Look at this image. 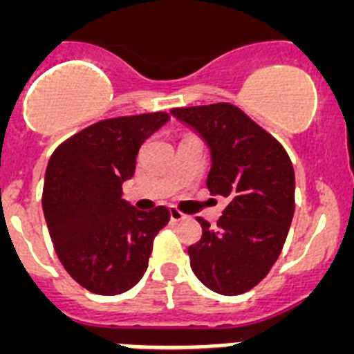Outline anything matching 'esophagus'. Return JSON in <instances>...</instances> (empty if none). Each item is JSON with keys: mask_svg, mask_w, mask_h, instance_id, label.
Masks as SVG:
<instances>
[{"mask_svg": "<svg viewBox=\"0 0 354 354\" xmlns=\"http://www.w3.org/2000/svg\"><path fill=\"white\" fill-rule=\"evenodd\" d=\"M170 220L171 221H184L186 220V216H184L180 211H177V209L171 207L170 209Z\"/></svg>", "mask_w": 354, "mask_h": 354, "instance_id": "esophagus-1", "label": "esophagus"}]
</instances>
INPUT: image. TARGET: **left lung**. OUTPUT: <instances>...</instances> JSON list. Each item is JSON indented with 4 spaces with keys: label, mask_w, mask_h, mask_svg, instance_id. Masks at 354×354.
I'll list each match as a JSON object with an SVG mask.
<instances>
[{
    "label": "left lung",
    "mask_w": 354,
    "mask_h": 354,
    "mask_svg": "<svg viewBox=\"0 0 354 354\" xmlns=\"http://www.w3.org/2000/svg\"><path fill=\"white\" fill-rule=\"evenodd\" d=\"M211 152L207 187L227 207L218 228L204 218L202 239L187 248L189 264L207 289L237 296L270 273L294 216V168L283 147L227 102L170 111Z\"/></svg>",
    "instance_id": "8db88e82"
}]
</instances>
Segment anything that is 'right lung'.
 <instances>
[{
	"mask_svg": "<svg viewBox=\"0 0 354 354\" xmlns=\"http://www.w3.org/2000/svg\"><path fill=\"white\" fill-rule=\"evenodd\" d=\"M170 120L145 113L101 120L53 152L42 209L56 255L81 287L115 296L145 274L152 241L170 221L167 207L143 212L122 198L149 136Z\"/></svg>",
	"mask_w": 354,
	"mask_h": 354,
	"instance_id": "right-lung-1",
	"label": "right lung"
}]
</instances>
